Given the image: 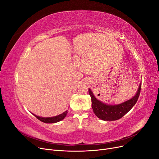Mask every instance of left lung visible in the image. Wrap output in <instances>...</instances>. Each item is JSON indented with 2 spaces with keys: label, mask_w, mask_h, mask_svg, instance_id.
<instances>
[{
  "label": "left lung",
  "mask_w": 159,
  "mask_h": 159,
  "mask_svg": "<svg viewBox=\"0 0 159 159\" xmlns=\"http://www.w3.org/2000/svg\"><path fill=\"white\" fill-rule=\"evenodd\" d=\"M141 83L139 84L136 94L126 102L117 105H108L96 98L93 93L89 89L91 99V106L96 116L103 121H116L128 113L137 103L141 92Z\"/></svg>",
  "instance_id": "8db88e82"
}]
</instances>
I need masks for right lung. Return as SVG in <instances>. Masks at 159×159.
<instances>
[{
	"label": "right lung",
	"instance_id": "1",
	"mask_svg": "<svg viewBox=\"0 0 159 159\" xmlns=\"http://www.w3.org/2000/svg\"><path fill=\"white\" fill-rule=\"evenodd\" d=\"M67 113H68V111H66L62 113L61 114L56 115V116H54V117H42L40 116H38V115H34V113H32V115H34L38 120H40V121H41L42 122H44L46 123H55L61 121V120H63L66 117Z\"/></svg>",
	"mask_w": 159,
	"mask_h": 159
}]
</instances>
